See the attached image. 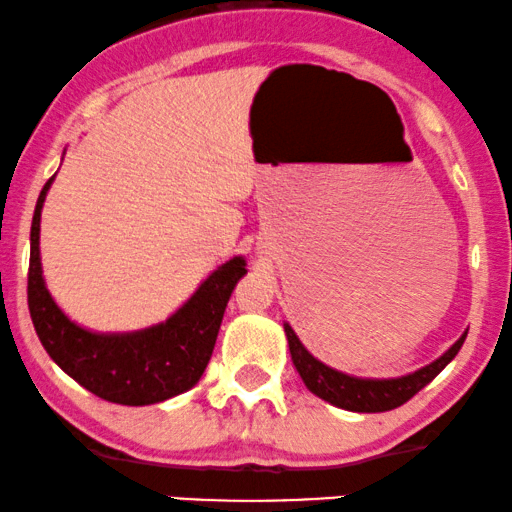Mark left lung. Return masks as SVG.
I'll list each match as a JSON object with an SVG mask.
<instances>
[{"label":"left lung","mask_w":512,"mask_h":512,"mask_svg":"<svg viewBox=\"0 0 512 512\" xmlns=\"http://www.w3.org/2000/svg\"><path fill=\"white\" fill-rule=\"evenodd\" d=\"M286 328V338L290 347V357L293 364L304 380V385L309 387V392H314L316 397H321L328 404L338 406V409L354 411V413H380V411H392L397 406L406 404L413 394L423 390L430 380L437 378V373L456 357L458 349L463 347L465 335L458 338L451 345L449 352H444L437 361H432L430 366L420 368L416 373L401 375V378L390 380H371V378H352V375L335 371V368L321 364L319 359H314L312 354L304 349V345L297 338L293 328L288 323H283Z\"/></svg>","instance_id":"obj_1"}]
</instances>
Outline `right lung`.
I'll use <instances>...</instances> for the list:
<instances>
[{
    "instance_id": "add662e5",
    "label": "right lung",
    "mask_w": 512,
    "mask_h": 512,
    "mask_svg": "<svg viewBox=\"0 0 512 512\" xmlns=\"http://www.w3.org/2000/svg\"><path fill=\"white\" fill-rule=\"evenodd\" d=\"M51 177L37 198L30 229L28 309L47 354L96 397L122 406L158 404L191 390L215 349L222 316L245 260L234 257L212 271L177 314L137 333H92L68 319L42 278L40 217Z\"/></svg>"
}]
</instances>
